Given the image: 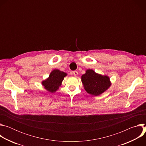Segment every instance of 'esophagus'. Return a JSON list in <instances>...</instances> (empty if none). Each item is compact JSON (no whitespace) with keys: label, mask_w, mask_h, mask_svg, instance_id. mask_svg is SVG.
Segmentation results:
<instances>
[{"label":"esophagus","mask_w":146,"mask_h":146,"mask_svg":"<svg viewBox=\"0 0 146 146\" xmlns=\"http://www.w3.org/2000/svg\"><path fill=\"white\" fill-rule=\"evenodd\" d=\"M73 74H74V76H75V77H76V76H77V75H78V72L77 71H73Z\"/></svg>","instance_id":"34e87169"}]
</instances>
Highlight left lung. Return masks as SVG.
Segmentation results:
<instances>
[{
  "label": "left lung",
  "mask_w": 146,
  "mask_h": 146,
  "mask_svg": "<svg viewBox=\"0 0 146 146\" xmlns=\"http://www.w3.org/2000/svg\"><path fill=\"white\" fill-rule=\"evenodd\" d=\"M81 81L85 90L94 96L100 95L111 85L109 77L97 74L91 69L87 70L81 76Z\"/></svg>",
  "instance_id": "8db88e82"
}]
</instances>
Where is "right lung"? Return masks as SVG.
Instances as JSON below:
<instances>
[{"label":"right lung","mask_w":146,"mask_h":146,"mask_svg":"<svg viewBox=\"0 0 146 146\" xmlns=\"http://www.w3.org/2000/svg\"><path fill=\"white\" fill-rule=\"evenodd\" d=\"M66 75V73L57 69L54 70L50 73L49 77L42 82V84L47 91L54 92L59 88L62 81Z\"/></svg>","instance_id":"right-lung-1"}]
</instances>
